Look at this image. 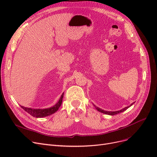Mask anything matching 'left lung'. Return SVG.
Listing matches in <instances>:
<instances>
[{
    "mask_svg": "<svg viewBox=\"0 0 157 157\" xmlns=\"http://www.w3.org/2000/svg\"><path fill=\"white\" fill-rule=\"evenodd\" d=\"M134 104V102L132 103L130 105H128V106H127V107H125V108L121 109V110H119V111H104V110H103V109H101V108H98V107L96 106L94 104H93V105H94V106L95 107V109H96L98 111H99V112H101V113H104V114H108V115H115V114H118V113H122V112H123V111H125L126 109H127L128 108H130V107L132 105Z\"/></svg>",
    "mask_w": 157,
    "mask_h": 157,
    "instance_id": "1",
    "label": "left lung"
}]
</instances>
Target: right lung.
Here are the masks:
<instances>
[{
    "instance_id": "add662e5",
    "label": "right lung",
    "mask_w": 157,
    "mask_h": 157,
    "mask_svg": "<svg viewBox=\"0 0 157 157\" xmlns=\"http://www.w3.org/2000/svg\"><path fill=\"white\" fill-rule=\"evenodd\" d=\"M64 93L62 94L60 96V98L59 101L57 102L56 104H55L53 106L50 107V108H44V109H36V108H26V107H24L22 105H20L21 108H23L26 112H27L29 114L32 115V117H36V118H43L46 117L50 116V115L54 114L55 112H56L59 110V108L60 107L63 97Z\"/></svg>"
}]
</instances>
